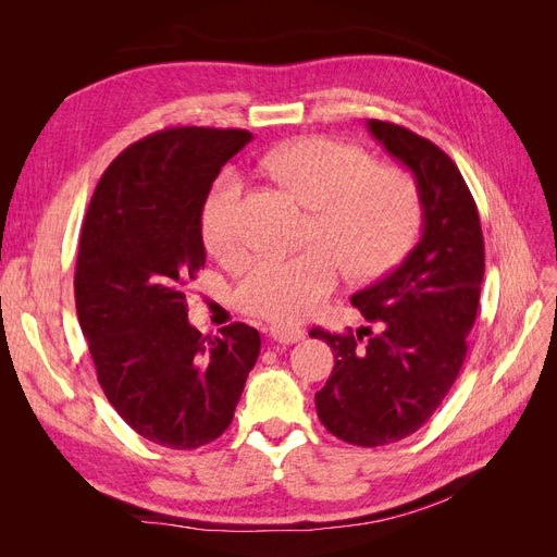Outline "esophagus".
<instances>
[{"instance_id":"esophagus-1","label":"esophagus","mask_w":557,"mask_h":557,"mask_svg":"<svg viewBox=\"0 0 557 557\" xmlns=\"http://www.w3.org/2000/svg\"><path fill=\"white\" fill-rule=\"evenodd\" d=\"M269 334H272V339L278 344H297L307 336L305 330L295 327V325H272Z\"/></svg>"}]
</instances>
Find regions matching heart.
<instances>
[{
	"instance_id": "heart-1",
	"label": "heart",
	"mask_w": 557,
	"mask_h": 557,
	"mask_svg": "<svg viewBox=\"0 0 557 557\" xmlns=\"http://www.w3.org/2000/svg\"><path fill=\"white\" fill-rule=\"evenodd\" d=\"M262 166L311 209L305 244L293 258L250 262L234 285V301L250 315L293 323L315 311L348 272L374 278L393 269L416 239L423 201L416 181L376 166L362 148L330 137L278 146ZM244 178L225 170L201 207V234L215 258L232 260L244 248Z\"/></svg>"
}]
</instances>
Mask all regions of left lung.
<instances>
[{"label": "left lung", "mask_w": 557, "mask_h": 557, "mask_svg": "<svg viewBox=\"0 0 557 557\" xmlns=\"http://www.w3.org/2000/svg\"><path fill=\"white\" fill-rule=\"evenodd\" d=\"M367 125L413 172L423 237L391 274L350 297L379 325L376 334L315 327L311 336L334 350L332 376L315 393L320 423L342 442L374 448L423 428L458 379L479 311L485 252L476 201L444 150L395 123L372 117Z\"/></svg>", "instance_id": "left-lung-1"}]
</instances>
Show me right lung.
I'll use <instances>...</instances> for the list:
<instances>
[{"mask_svg":"<svg viewBox=\"0 0 557 557\" xmlns=\"http://www.w3.org/2000/svg\"><path fill=\"white\" fill-rule=\"evenodd\" d=\"M246 129L166 127L127 146L99 178L83 221L74 293L111 407L158 446L190 450L234 418L260 332L201 336L185 290L205 269L201 207Z\"/></svg>","mask_w":557,"mask_h":557,"instance_id":"1","label":"right lung"}]
</instances>
